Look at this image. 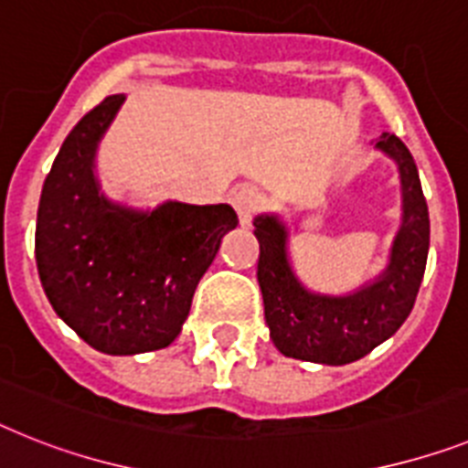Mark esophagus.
<instances>
[{"label":"esophagus","mask_w":468,"mask_h":468,"mask_svg":"<svg viewBox=\"0 0 468 468\" xmlns=\"http://www.w3.org/2000/svg\"><path fill=\"white\" fill-rule=\"evenodd\" d=\"M233 207L238 211V218H240L242 226H250L259 209H261V204H264V197H261V192L252 186H245L240 190L233 192Z\"/></svg>","instance_id":"esophagus-1"}]
</instances>
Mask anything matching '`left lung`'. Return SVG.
Wrapping results in <instances>:
<instances>
[{"label": "left lung", "mask_w": 468, "mask_h": 468, "mask_svg": "<svg viewBox=\"0 0 468 468\" xmlns=\"http://www.w3.org/2000/svg\"><path fill=\"white\" fill-rule=\"evenodd\" d=\"M376 149L398 164L402 223L386 271L355 292L335 297L304 288L290 266L285 223L273 214L254 218L264 319L271 340L285 356L343 367L395 335L414 307L431 242L428 204L407 144L398 135L383 133Z\"/></svg>", "instance_id": "8db88e82"}]
</instances>
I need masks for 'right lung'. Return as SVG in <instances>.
<instances>
[{"mask_svg":"<svg viewBox=\"0 0 468 468\" xmlns=\"http://www.w3.org/2000/svg\"><path fill=\"white\" fill-rule=\"evenodd\" d=\"M123 100L112 94L69 133L42 186L35 228L47 300L104 355L174 343L221 238L238 226L228 204L164 202L140 211L100 190L94 156Z\"/></svg>","mask_w":468,"mask_h":468,"instance_id":"obj_1","label":"right lung"}]
</instances>
